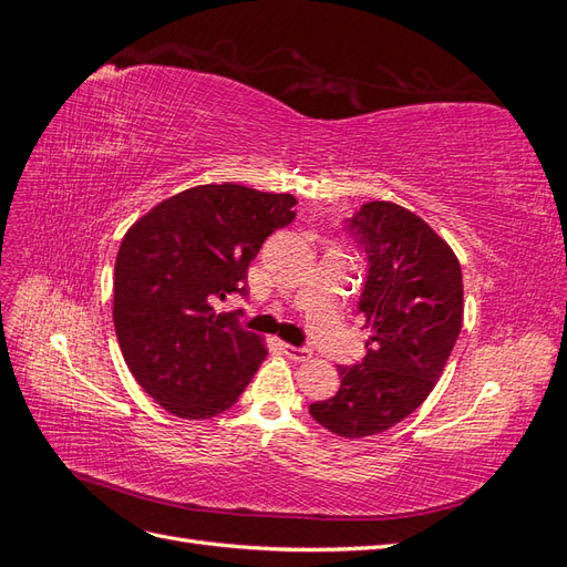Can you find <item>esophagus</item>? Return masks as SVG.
<instances>
[{
    "mask_svg": "<svg viewBox=\"0 0 567 567\" xmlns=\"http://www.w3.org/2000/svg\"><path fill=\"white\" fill-rule=\"evenodd\" d=\"M284 352L290 357V359H296V362H307V359H312V352L307 350V348H296V346H284Z\"/></svg>",
    "mask_w": 567,
    "mask_h": 567,
    "instance_id": "34e87169",
    "label": "esophagus"
}]
</instances>
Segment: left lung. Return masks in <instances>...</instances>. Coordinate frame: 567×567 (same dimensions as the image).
I'll use <instances>...</instances> for the list:
<instances>
[{
  "label": "left lung",
  "instance_id": "left-lung-1",
  "mask_svg": "<svg viewBox=\"0 0 567 567\" xmlns=\"http://www.w3.org/2000/svg\"><path fill=\"white\" fill-rule=\"evenodd\" d=\"M348 231L367 252L357 310L371 336L362 362L338 367L340 390L310 414L340 437H369L404 421L440 381L461 333L463 279L447 241L398 203H364Z\"/></svg>",
  "mask_w": 567,
  "mask_h": 567
}]
</instances>
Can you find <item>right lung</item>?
Wrapping results in <instances>:
<instances>
[{"label":"right lung","instance_id":"obj_1","mask_svg":"<svg viewBox=\"0 0 567 567\" xmlns=\"http://www.w3.org/2000/svg\"><path fill=\"white\" fill-rule=\"evenodd\" d=\"M290 194L203 184L158 203L115 257L113 323L134 381L179 419L236 404L267 357L260 336L215 312L248 296V267L267 236L296 219Z\"/></svg>","mask_w":567,"mask_h":567}]
</instances>
